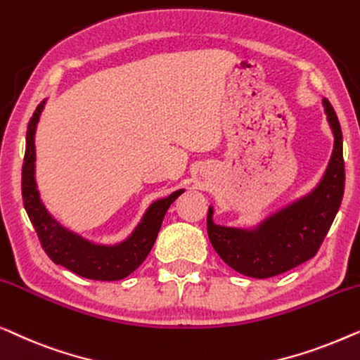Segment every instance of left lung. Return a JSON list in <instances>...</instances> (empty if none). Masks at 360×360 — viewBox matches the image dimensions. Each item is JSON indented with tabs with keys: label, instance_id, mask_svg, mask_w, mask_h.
<instances>
[{
	"label": "left lung",
	"instance_id": "left-lung-1",
	"mask_svg": "<svg viewBox=\"0 0 360 360\" xmlns=\"http://www.w3.org/2000/svg\"><path fill=\"white\" fill-rule=\"evenodd\" d=\"M334 134V150L328 169L315 191L287 209L277 212L256 230H236L215 225L212 207L207 214L209 240L231 269L255 279L279 276L311 259L320 250L344 195L342 131L328 99H323Z\"/></svg>",
	"mask_w": 360,
	"mask_h": 360
}]
</instances>
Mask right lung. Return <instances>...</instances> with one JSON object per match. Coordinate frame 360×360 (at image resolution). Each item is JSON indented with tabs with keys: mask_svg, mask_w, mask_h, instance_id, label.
<instances>
[{
	"mask_svg": "<svg viewBox=\"0 0 360 360\" xmlns=\"http://www.w3.org/2000/svg\"><path fill=\"white\" fill-rule=\"evenodd\" d=\"M44 103L37 105L27 125L26 155L22 165V200L29 220L37 233L44 251L55 264L67 267L81 277L93 281H120L131 274L145 257L148 256L155 245L156 236L161 229L169 205L182 194L176 191L166 199L156 200L146 212L141 224L136 226L127 241L117 246H99L83 240V238L68 231L49 214L39 197L35 184V143L34 135L37 127Z\"/></svg>",
	"mask_w": 360,
	"mask_h": 360,
	"instance_id": "add662e5",
	"label": "right lung"
}]
</instances>
